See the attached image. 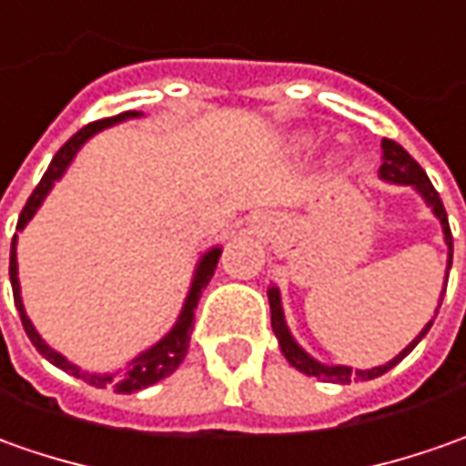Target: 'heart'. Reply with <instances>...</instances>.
<instances>
[{"label":"heart","instance_id":"1","mask_svg":"<svg viewBox=\"0 0 466 466\" xmlns=\"http://www.w3.org/2000/svg\"><path fill=\"white\" fill-rule=\"evenodd\" d=\"M298 146H310V136H299Z\"/></svg>","mask_w":466,"mask_h":466}]
</instances>
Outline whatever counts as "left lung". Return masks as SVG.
<instances>
[{"label": "left lung", "mask_w": 466, "mask_h": 466, "mask_svg": "<svg viewBox=\"0 0 466 466\" xmlns=\"http://www.w3.org/2000/svg\"><path fill=\"white\" fill-rule=\"evenodd\" d=\"M380 179L387 184L413 187L415 192L423 197V202L429 205L431 212L436 215V220L441 223V230H444L446 248H449V256H446V279H449L451 256H454V240H451V230H449V218H446L444 202H441L439 192L433 189V184L429 182L426 171L418 167V161H415L413 156L405 151L402 146H398L395 140L385 138L382 140V167H380ZM444 292L446 289H441V298H439V305H436V315H439V308H441ZM267 295H269V308H271V330H274V336H277V341H279V349H282L284 359H287L295 370L302 371V374H308V377H318V380H323V382H336V385H349V382H364V380L382 377V374L392 370L395 364H400L402 359L413 351L415 346L420 343V339H423V336L431 330V326H433V318H431L429 323L423 326V330L415 336L413 341L408 343L398 357L390 359V361L382 364V367H371V370H351V367H343V364H323V361H318L315 357H310V354H308V351L295 341V336L289 333V326H287V320H284L279 287H274V284H271L269 289H267Z\"/></svg>", "instance_id": "obj_1"}]
</instances>
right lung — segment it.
<instances>
[{
	"mask_svg": "<svg viewBox=\"0 0 466 466\" xmlns=\"http://www.w3.org/2000/svg\"><path fill=\"white\" fill-rule=\"evenodd\" d=\"M133 117H140V112H123V115H117V117H107V120L89 123L86 127H81L76 136H71V138L66 140L64 146H61V151L53 156L51 167H48V171L43 174V179H40V184L35 187V192L30 195L27 205L22 208L20 220H17V230H22V228L33 220V215L40 210V205H43V199H46L48 192L53 189V184L64 177L66 168L71 167V161L76 158V153L81 151V146H84L86 140L92 138V136H96L99 130H105V127H112V125L123 123V120H133ZM220 254H223V248H220V246H212V248H208L205 254L199 256V261H197V267H195V274H192L189 292H187V298H184L182 313H179L177 323L171 326V330H168L167 336H164V339H158L153 346H148L146 351H140L136 359H130L125 370L105 371V374L81 370V367H76L74 361H68L64 354H58L56 349H51L48 343L40 339V333L35 330L33 320H30L27 313H25V305H22L20 277H17V233H15V238H12V248H9V282H12L15 305H17V313H20L22 328H25L27 339L33 341V346H35L43 357L51 361L53 367L68 371L71 377L84 380V382H89L92 387H102V390H105V387H112V390H115V392H120V395H130V392H138V390H146V387L161 382L164 377L174 374L177 367L184 361V357H187V349H189V339H192V323H195L197 302H199V298H202V289L208 287V282L212 279V274H215V267H218V258H220Z\"/></svg>",
	"mask_w": 466,
	"mask_h": 466,
	"instance_id": "obj_1",
	"label": "right lung"
}]
</instances>
